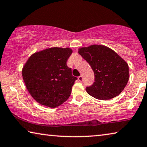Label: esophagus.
<instances>
[{
	"mask_svg": "<svg viewBox=\"0 0 147 147\" xmlns=\"http://www.w3.org/2000/svg\"><path fill=\"white\" fill-rule=\"evenodd\" d=\"M78 81H80V82H82V80H83L82 76H78Z\"/></svg>",
	"mask_w": 147,
	"mask_h": 147,
	"instance_id": "1",
	"label": "esophagus"
}]
</instances>
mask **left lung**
Instances as JSON below:
<instances>
[{
    "instance_id": "8db88e82",
    "label": "left lung",
    "mask_w": 147,
    "mask_h": 147,
    "mask_svg": "<svg viewBox=\"0 0 147 147\" xmlns=\"http://www.w3.org/2000/svg\"><path fill=\"white\" fill-rule=\"evenodd\" d=\"M94 73L95 82L86 90L94 98L111 99L119 95L129 80V67L113 50L102 45H92L79 50Z\"/></svg>"
}]
</instances>
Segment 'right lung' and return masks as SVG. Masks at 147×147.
I'll use <instances>...</instances> for the list:
<instances>
[{
  "instance_id": "1",
  "label": "right lung",
  "mask_w": 147,
  "mask_h": 147,
  "mask_svg": "<svg viewBox=\"0 0 147 147\" xmlns=\"http://www.w3.org/2000/svg\"><path fill=\"white\" fill-rule=\"evenodd\" d=\"M71 49L51 48L32 55L22 71L29 94L42 105L56 107L67 101L77 78L67 61Z\"/></svg>"
}]
</instances>
